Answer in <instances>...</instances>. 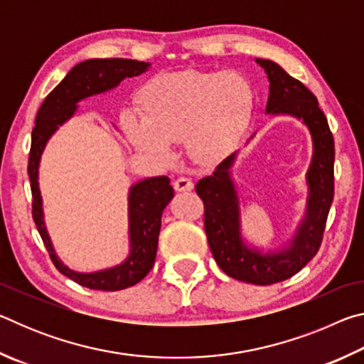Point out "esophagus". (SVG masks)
Masks as SVG:
<instances>
[{
	"label": "esophagus",
	"instance_id": "34e87169",
	"mask_svg": "<svg viewBox=\"0 0 364 364\" xmlns=\"http://www.w3.org/2000/svg\"><path fill=\"white\" fill-rule=\"evenodd\" d=\"M173 188H175L176 191H180V193H183V191H193L194 183L191 181V178L178 176L176 180L173 181Z\"/></svg>",
	"mask_w": 364,
	"mask_h": 364
}]
</instances>
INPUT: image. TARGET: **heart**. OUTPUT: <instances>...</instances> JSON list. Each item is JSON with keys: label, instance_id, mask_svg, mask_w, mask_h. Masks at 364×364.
<instances>
[{"label": "heart", "instance_id": "b5f03b06", "mask_svg": "<svg viewBox=\"0 0 364 364\" xmlns=\"http://www.w3.org/2000/svg\"><path fill=\"white\" fill-rule=\"evenodd\" d=\"M143 115L128 110L123 128L138 151L167 160L181 141L199 164L223 157L247 125L254 106L247 80L237 73L186 70L164 73L139 93Z\"/></svg>", "mask_w": 364, "mask_h": 364}]
</instances>
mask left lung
Instances as JSON below:
<instances>
[{
  "instance_id": "left-lung-1",
  "label": "left lung",
  "mask_w": 364,
  "mask_h": 364,
  "mask_svg": "<svg viewBox=\"0 0 364 364\" xmlns=\"http://www.w3.org/2000/svg\"><path fill=\"white\" fill-rule=\"evenodd\" d=\"M269 80L267 114L292 115L305 123L313 141V157L306 171V212L286 249L263 252L250 249L241 236V210L231 178L234 156L220 162L210 176L196 184L204 202L207 241L215 262L231 278L249 284L268 286L292 278L318 254L326 220L334 199V138L316 96L273 60L255 59Z\"/></svg>"
}]
</instances>
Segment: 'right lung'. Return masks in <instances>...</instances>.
<instances>
[{"instance_id":"add662e5","label":"right lung","mask_w":364,"mask_h":364,"mask_svg":"<svg viewBox=\"0 0 364 364\" xmlns=\"http://www.w3.org/2000/svg\"><path fill=\"white\" fill-rule=\"evenodd\" d=\"M149 63L133 59H88L77 64L43 101L35 119L32 147L28 156V178L32 188V215L49 257L67 278L95 291H122L149 273L156 262L160 225L164 208L173 199V188L167 176H154L133 184L128 194V232L130 255L123 263L96 273H77L59 260L48 236L43 220L41 196L38 188V165L48 139L75 114L77 102L85 97L106 93L122 80L138 77L149 69Z\"/></svg>"}]
</instances>
